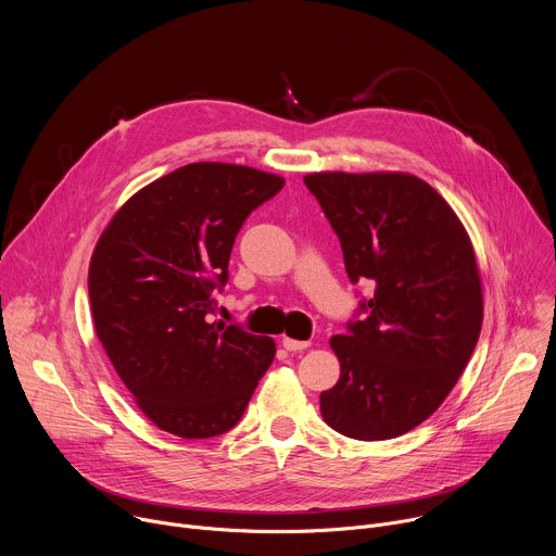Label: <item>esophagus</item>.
<instances>
[{"label":"esophagus","instance_id":"34e87169","mask_svg":"<svg viewBox=\"0 0 556 556\" xmlns=\"http://www.w3.org/2000/svg\"><path fill=\"white\" fill-rule=\"evenodd\" d=\"M281 345L288 350V352H301V350H305V348H309V341H296V339H283L281 341Z\"/></svg>","mask_w":556,"mask_h":556}]
</instances>
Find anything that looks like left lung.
<instances>
[{
    "label": "left lung",
    "mask_w": 556,
    "mask_h": 556,
    "mask_svg": "<svg viewBox=\"0 0 556 556\" xmlns=\"http://www.w3.org/2000/svg\"><path fill=\"white\" fill-rule=\"evenodd\" d=\"M330 219L352 283L371 281L345 334L330 339L339 382L321 416L354 440L399 438L425 422L478 345L484 301L468 235L446 200L412 174L303 178Z\"/></svg>",
    "instance_id": "8db88e82"
}]
</instances>
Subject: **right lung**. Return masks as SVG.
Wrapping results in <instances>:
<instances>
[{"mask_svg":"<svg viewBox=\"0 0 556 556\" xmlns=\"http://www.w3.org/2000/svg\"><path fill=\"white\" fill-rule=\"evenodd\" d=\"M283 178L193 163L131 195L103 230L88 275L92 319L142 414L204 440L232 429L275 358V341L213 324L215 290L247 217Z\"/></svg>","mask_w":556,"mask_h":556,"instance_id":"obj_1","label":"right lung"}]
</instances>
